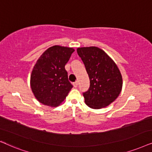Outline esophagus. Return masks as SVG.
<instances>
[{
  "mask_svg": "<svg viewBox=\"0 0 152 152\" xmlns=\"http://www.w3.org/2000/svg\"><path fill=\"white\" fill-rule=\"evenodd\" d=\"M78 81H76V82H74V86L75 87V88H76V87H78Z\"/></svg>",
  "mask_w": 152,
  "mask_h": 152,
  "instance_id": "obj_1",
  "label": "esophagus"
}]
</instances>
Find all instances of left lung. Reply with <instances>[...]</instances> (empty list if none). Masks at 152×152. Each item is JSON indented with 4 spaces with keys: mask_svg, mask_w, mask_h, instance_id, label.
<instances>
[{
    "mask_svg": "<svg viewBox=\"0 0 152 152\" xmlns=\"http://www.w3.org/2000/svg\"><path fill=\"white\" fill-rule=\"evenodd\" d=\"M77 53L90 78V88L83 94L86 105L94 109L108 106L122 91L120 69L106 52L96 46L78 48Z\"/></svg>",
    "mask_w": 152,
    "mask_h": 152,
    "instance_id": "left-lung-1",
    "label": "left lung"
}]
</instances>
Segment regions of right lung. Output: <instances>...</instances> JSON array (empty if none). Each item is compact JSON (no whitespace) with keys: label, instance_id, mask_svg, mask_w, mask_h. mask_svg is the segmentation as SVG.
I'll list each match as a JSON object with an SVG mask.
<instances>
[{"label":"right lung","instance_id":"obj_1","mask_svg":"<svg viewBox=\"0 0 152 152\" xmlns=\"http://www.w3.org/2000/svg\"><path fill=\"white\" fill-rule=\"evenodd\" d=\"M74 51L73 48L53 46L37 60L30 76V87L40 103L56 107L65 99L73 86L64 66Z\"/></svg>","mask_w":152,"mask_h":152}]
</instances>
